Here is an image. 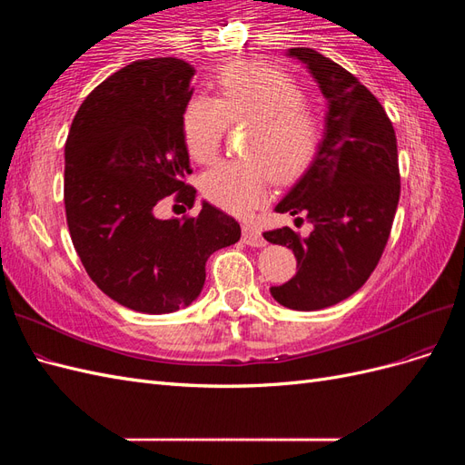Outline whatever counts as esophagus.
<instances>
[{
    "label": "esophagus",
    "mask_w": 465,
    "mask_h": 465,
    "mask_svg": "<svg viewBox=\"0 0 465 465\" xmlns=\"http://www.w3.org/2000/svg\"><path fill=\"white\" fill-rule=\"evenodd\" d=\"M242 241L250 246H265L263 236L254 224H242Z\"/></svg>",
    "instance_id": "esophagus-1"
}]
</instances>
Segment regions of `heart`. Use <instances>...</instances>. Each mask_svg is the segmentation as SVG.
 <instances>
[{"instance_id":"1","label":"heart","mask_w":465,"mask_h":465,"mask_svg":"<svg viewBox=\"0 0 465 465\" xmlns=\"http://www.w3.org/2000/svg\"><path fill=\"white\" fill-rule=\"evenodd\" d=\"M217 94L193 96L182 112V137L190 157L211 163L227 122H250L246 161H223L203 174L205 198L234 215L258 207L272 176L287 184L316 157L320 124L304 93L283 69L262 62H234L219 69Z\"/></svg>"}]
</instances>
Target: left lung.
<instances>
[{"instance_id":"1","label":"left lung","mask_w":465,"mask_h":465,"mask_svg":"<svg viewBox=\"0 0 465 465\" xmlns=\"http://www.w3.org/2000/svg\"><path fill=\"white\" fill-rule=\"evenodd\" d=\"M287 55L304 64L328 108L314 161L275 205L312 232H263L297 258L294 277L270 292L292 311H322L357 292L382 256L400 202L398 142L382 104L355 75L312 48Z\"/></svg>"}]
</instances>
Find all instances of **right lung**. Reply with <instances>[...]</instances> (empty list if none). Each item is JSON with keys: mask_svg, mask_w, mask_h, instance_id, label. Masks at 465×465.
I'll use <instances>...</instances> for the list:
<instances>
[{"mask_svg": "<svg viewBox=\"0 0 465 465\" xmlns=\"http://www.w3.org/2000/svg\"><path fill=\"white\" fill-rule=\"evenodd\" d=\"M195 69L176 58L139 60L79 106L65 142L69 234L89 277L112 301L143 314L192 304L213 252L241 241V224L202 202L198 217L157 219L166 195L193 205L182 112Z\"/></svg>", "mask_w": 465, "mask_h": 465, "instance_id": "1", "label": "right lung"}]
</instances>
